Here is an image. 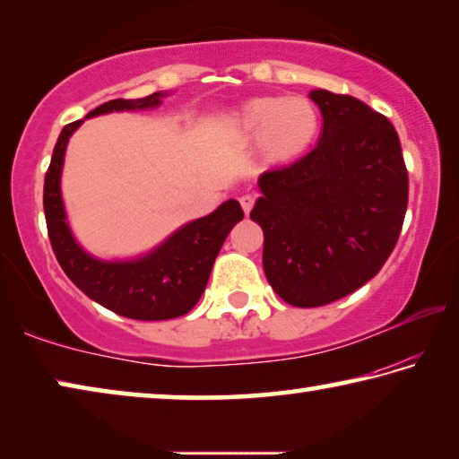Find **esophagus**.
Masks as SVG:
<instances>
[{
    "label": "esophagus",
    "mask_w": 459,
    "mask_h": 459,
    "mask_svg": "<svg viewBox=\"0 0 459 459\" xmlns=\"http://www.w3.org/2000/svg\"><path fill=\"white\" fill-rule=\"evenodd\" d=\"M238 202H240V206H243V212L248 214V212H251L253 204H255V196H253V194H245V196L238 198Z\"/></svg>",
    "instance_id": "esophagus-1"
}]
</instances>
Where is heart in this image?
<instances>
[{"label":"heart","instance_id":"obj_1","mask_svg":"<svg viewBox=\"0 0 459 459\" xmlns=\"http://www.w3.org/2000/svg\"><path fill=\"white\" fill-rule=\"evenodd\" d=\"M229 131L238 142L259 143L275 164L299 158L320 131V115L306 97H257L230 113Z\"/></svg>","mask_w":459,"mask_h":459}]
</instances>
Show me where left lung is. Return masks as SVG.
Segmentation results:
<instances>
[{
	"label": "left lung",
	"mask_w": 459,
	"mask_h": 459,
	"mask_svg": "<svg viewBox=\"0 0 459 459\" xmlns=\"http://www.w3.org/2000/svg\"><path fill=\"white\" fill-rule=\"evenodd\" d=\"M309 97L324 117L320 142L261 174L251 211L267 281L295 307L332 304L370 281L397 245L409 198L393 123L351 95Z\"/></svg>",
	"instance_id": "obj_1"
}]
</instances>
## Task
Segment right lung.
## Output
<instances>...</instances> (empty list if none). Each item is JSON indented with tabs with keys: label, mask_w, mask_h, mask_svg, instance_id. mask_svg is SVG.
<instances>
[{
	"label": "right lung",
	"mask_w": 459,
	"mask_h": 459,
	"mask_svg": "<svg viewBox=\"0 0 459 459\" xmlns=\"http://www.w3.org/2000/svg\"><path fill=\"white\" fill-rule=\"evenodd\" d=\"M164 92L143 99H113L87 115L97 117L111 111H135L161 103ZM81 121L68 123L58 142L44 178V214L52 251L68 279L111 312L131 320H172L188 314L204 293L208 277L224 238L238 221L243 208L237 200H227L204 219L178 229L158 248L134 261H100L84 253L66 222L60 194V174L66 143Z\"/></svg>",
	"instance_id": "add662e5"
}]
</instances>
